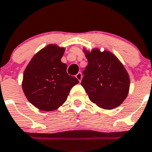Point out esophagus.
<instances>
[{"label": "esophagus", "instance_id": "obj_1", "mask_svg": "<svg viewBox=\"0 0 152 152\" xmlns=\"http://www.w3.org/2000/svg\"><path fill=\"white\" fill-rule=\"evenodd\" d=\"M76 79H77V80H78L80 82V81H81V80H82V78H83L82 72H78V73L76 75Z\"/></svg>", "mask_w": 152, "mask_h": 152}]
</instances>
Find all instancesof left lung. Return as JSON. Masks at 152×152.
I'll return each instance as SVG.
<instances>
[{
	"instance_id": "left-lung-1",
	"label": "left lung",
	"mask_w": 152,
	"mask_h": 152,
	"mask_svg": "<svg viewBox=\"0 0 152 152\" xmlns=\"http://www.w3.org/2000/svg\"><path fill=\"white\" fill-rule=\"evenodd\" d=\"M88 65L81 85L93 103L104 109L117 107L127 97L130 86L128 73L115 56L94 49L86 52Z\"/></svg>"
}]
</instances>
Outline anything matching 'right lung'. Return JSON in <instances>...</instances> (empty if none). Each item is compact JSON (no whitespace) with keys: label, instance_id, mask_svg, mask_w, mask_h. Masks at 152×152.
Returning a JSON list of instances; mask_svg holds the SVG:
<instances>
[{"label":"right lung","instance_id":"right-lung-1","mask_svg":"<svg viewBox=\"0 0 152 152\" xmlns=\"http://www.w3.org/2000/svg\"><path fill=\"white\" fill-rule=\"evenodd\" d=\"M65 48L48 45L31 58L23 76L22 89L31 104L41 110L59 107L79 80L69 76L61 62Z\"/></svg>","mask_w":152,"mask_h":152}]
</instances>
